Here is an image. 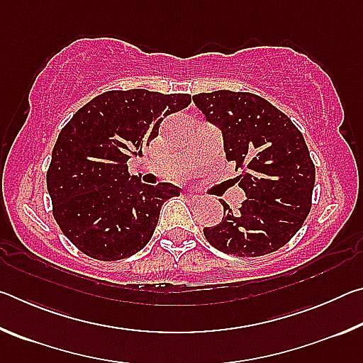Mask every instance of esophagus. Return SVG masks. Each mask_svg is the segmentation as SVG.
Wrapping results in <instances>:
<instances>
[{"label": "esophagus", "mask_w": 363, "mask_h": 363, "mask_svg": "<svg viewBox=\"0 0 363 363\" xmlns=\"http://www.w3.org/2000/svg\"><path fill=\"white\" fill-rule=\"evenodd\" d=\"M184 199L190 201V203H196V201H200V196L194 195V194H186V195H184Z\"/></svg>", "instance_id": "esophagus-1"}]
</instances>
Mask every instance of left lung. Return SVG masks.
I'll return each mask as SVG.
<instances>
[{"label":"left lung","mask_w":363,"mask_h":363,"mask_svg":"<svg viewBox=\"0 0 363 363\" xmlns=\"http://www.w3.org/2000/svg\"><path fill=\"white\" fill-rule=\"evenodd\" d=\"M208 121L223 131L227 162L240 169L247 200L238 211L220 200V224L205 227L206 240L227 255L256 257L291 240L311 211L315 167L303 134L262 97L213 91L194 97Z\"/></svg>","instance_id":"8db88e82"}]
</instances>
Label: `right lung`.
Here are the masks:
<instances>
[{
	"instance_id": "right-lung-1",
	"label": "right lung",
	"mask_w": 363,
	"mask_h": 363,
	"mask_svg": "<svg viewBox=\"0 0 363 363\" xmlns=\"http://www.w3.org/2000/svg\"><path fill=\"white\" fill-rule=\"evenodd\" d=\"M189 94L147 89L96 96L62 128L46 184L64 235L86 256L118 261L150 242L160 210L179 195L173 184H143L126 162L158 136L164 116L186 108Z\"/></svg>"
}]
</instances>
